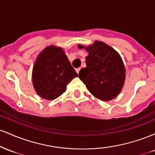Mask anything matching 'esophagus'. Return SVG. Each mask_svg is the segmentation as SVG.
I'll return each instance as SVG.
<instances>
[{
  "instance_id": "esophagus-1",
  "label": "esophagus",
  "mask_w": 155,
  "mask_h": 155,
  "mask_svg": "<svg viewBox=\"0 0 155 155\" xmlns=\"http://www.w3.org/2000/svg\"><path fill=\"white\" fill-rule=\"evenodd\" d=\"M80 69H81V68H76V71L77 72V74H79V71H80Z\"/></svg>"
}]
</instances>
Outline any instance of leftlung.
<instances>
[{"label":"left lung","instance_id":"obj_1","mask_svg":"<svg viewBox=\"0 0 155 155\" xmlns=\"http://www.w3.org/2000/svg\"><path fill=\"white\" fill-rule=\"evenodd\" d=\"M86 49L89 52L86 57L87 67L80 70L79 79L97 98L104 101L114 98L122 90L125 79L122 58L114 49L101 41H95Z\"/></svg>","mask_w":155,"mask_h":155}]
</instances>
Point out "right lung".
I'll list each match as a JSON object with an SVG mask.
<instances>
[{"mask_svg": "<svg viewBox=\"0 0 155 155\" xmlns=\"http://www.w3.org/2000/svg\"><path fill=\"white\" fill-rule=\"evenodd\" d=\"M77 73L61 48H46L38 55L33 70V83L38 95L54 100L66 90L67 84Z\"/></svg>", "mask_w": 155, "mask_h": 155, "instance_id": "right-lung-1", "label": "right lung"}]
</instances>
